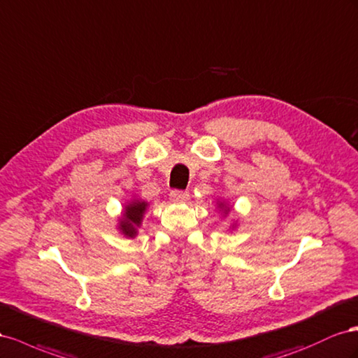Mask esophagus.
<instances>
[{"label": "esophagus", "instance_id": "esophagus-1", "mask_svg": "<svg viewBox=\"0 0 358 358\" xmlns=\"http://www.w3.org/2000/svg\"><path fill=\"white\" fill-rule=\"evenodd\" d=\"M171 199L176 201V202H186L189 199V192L173 189L171 192Z\"/></svg>", "mask_w": 358, "mask_h": 358}]
</instances>
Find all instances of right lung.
Wrapping results in <instances>:
<instances>
[{
    "instance_id": "obj_1",
    "label": "right lung",
    "mask_w": 358,
    "mask_h": 358,
    "mask_svg": "<svg viewBox=\"0 0 358 358\" xmlns=\"http://www.w3.org/2000/svg\"><path fill=\"white\" fill-rule=\"evenodd\" d=\"M147 203L145 202H131L130 206L126 207V220L121 222V231L122 234H126L127 237H135L136 234V227H139L142 214L145 211Z\"/></svg>"
}]
</instances>
